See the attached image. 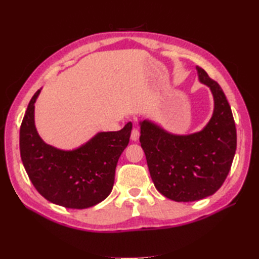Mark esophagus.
<instances>
[{"label": "esophagus", "mask_w": 259, "mask_h": 259, "mask_svg": "<svg viewBox=\"0 0 259 259\" xmlns=\"http://www.w3.org/2000/svg\"><path fill=\"white\" fill-rule=\"evenodd\" d=\"M139 136H140L139 130L137 129V128H134V129H133V131H131V140L137 141V140L139 139Z\"/></svg>", "instance_id": "1"}]
</instances>
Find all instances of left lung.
<instances>
[{"mask_svg":"<svg viewBox=\"0 0 259 259\" xmlns=\"http://www.w3.org/2000/svg\"><path fill=\"white\" fill-rule=\"evenodd\" d=\"M198 74L212 92V118L200 133L174 136L149 121L140 123V144L157 190L175 201L213 195L232 167L237 146L235 120L225 93L201 68Z\"/></svg>","mask_w":259,"mask_h":259,"instance_id":"1","label":"left lung"}]
</instances>
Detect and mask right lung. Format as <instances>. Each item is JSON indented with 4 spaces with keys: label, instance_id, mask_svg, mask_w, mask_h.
Segmentation results:
<instances>
[{
    "label": "right lung",
    "instance_id": "right-lung-1",
    "mask_svg": "<svg viewBox=\"0 0 259 259\" xmlns=\"http://www.w3.org/2000/svg\"><path fill=\"white\" fill-rule=\"evenodd\" d=\"M35 92L20 129L21 159L38 194L59 206L84 209L106 199L112 190L119 157L128 146L133 123L111 133H100L73 151L49 146L34 125Z\"/></svg>",
    "mask_w": 259,
    "mask_h": 259
}]
</instances>
